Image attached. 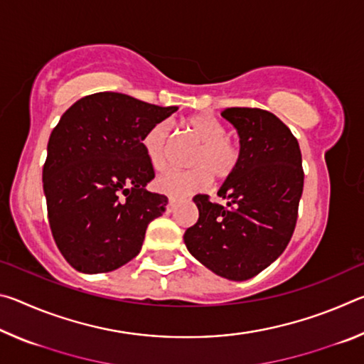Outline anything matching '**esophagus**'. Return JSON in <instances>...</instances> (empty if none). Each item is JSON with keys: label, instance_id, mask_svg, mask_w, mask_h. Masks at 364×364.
Segmentation results:
<instances>
[{"label": "esophagus", "instance_id": "1", "mask_svg": "<svg viewBox=\"0 0 364 364\" xmlns=\"http://www.w3.org/2000/svg\"><path fill=\"white\" fill-rule=\"evenodd\" d=\"M176 204L178 200L175 199V197H168V204H167V212H173L176 208Z\"/></svg>", "mask_w": 364, "mask_h": 364}]
</instances>
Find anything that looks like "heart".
Segmentation results:
<instances>
[{
	"mask_svg": "<svg viewBox=\"0 0 364 364\" xmlns=\"http://www.w3.org/2000/svg\"><path fill=\"white\" fill-rule=\"evenodd\" d=\"M183 127L191 138L199 143L189 159V170L165 171L156 180L160 193L183 197L197 193L215 181H226L236 173L242 162V147L236 138L230 136L228 128L212 114H196L183 120ZM170 130L167 123L159 122L144 133L143 149L154 170H164L168 164Z\"/></svg>",
	"mask_w": 364,
	"mask_h": 364,
	"instance_id": "1",
	"label": "heart"
}]
</instances>
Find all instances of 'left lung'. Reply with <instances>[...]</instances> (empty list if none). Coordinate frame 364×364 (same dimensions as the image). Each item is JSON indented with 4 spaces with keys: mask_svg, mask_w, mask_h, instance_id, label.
Returning <instances> with one entry per match:
<instances>
[{
    "mask_svg": "<svg viewBox=\"0 0 364 364\" xmlns=\"http://www.w3.org/2000/svg\"><path fill=\"white\" fill-rule=\"evenodd\" d=\"M221 115L237 128L242 162L220 188L223 207L207 194L193 197L199 218L184 232L197 260L231 281L254 278L291 241L304 191L297 138L274 114L228 107Z\"/></svg>",
    "mask_w": 364,
    "mask_h": 364,
    "instance_id": "obj_1",
    "label": "left lung"
}]
</instances>
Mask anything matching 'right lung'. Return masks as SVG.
I'll return each instance as SVG.
<instances>
[{
  "label": "right lung",
  "instance_id": "1",
  "mask_svg": "<svg viewBox=\"0 0 364 364\" xmlns=\"http://www.w3.org/2000/svg\"><path fill=\"white\" fill-rule=\"evenodd\" d=\"M176 110L104 91L78 100L54 127L43 165L48 221L77 271L107 273L139 254L168 202L146 189L156 173L141 141Z\"/></svg>",
  "mask_w": 364,
  "mask_h": 364
}]
</instances>
